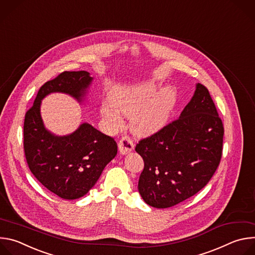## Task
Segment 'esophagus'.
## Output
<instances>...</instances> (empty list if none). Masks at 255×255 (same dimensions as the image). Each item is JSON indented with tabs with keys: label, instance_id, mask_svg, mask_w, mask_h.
Masks as SVG:
<instances>
[{
	"label": "esophagus",
	"instance_id": "obj_1",
	"mask_svg": "<svg viewBox=\"0 0 255 255\" xmlns=\"http://www.w3.org/2000/svg\"><path fill=\"white\" fill-rule=\"evenodd\" d=\"M118 148L121 154H127L134 149V144L130 137L124 136L118 142Z\"/></svg>",
	"mask_w": 255,
	"mask_h": 255
}]
</instances>
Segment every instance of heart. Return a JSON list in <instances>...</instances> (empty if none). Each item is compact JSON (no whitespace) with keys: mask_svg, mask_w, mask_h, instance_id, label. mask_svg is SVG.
I'll return each mask as SVG.
<instances>
[{"mask_svg":"<svg viewBox=\"0 0 255 255\" xmlns=\"http://www.w3.org/2000/svg\"><path fill=\"white\" fill-rule=\"evenodd\" d=\"M176 102V93L171 87L158 91L153 83L125 87L111 97V102L102 105V115L112 129L124 124V115H131L132 129L138 134H151L161 129L170 117Z\"/></svg>","mask_w":255,"mask_h":255,"instance_id":"1","label":"heart"}]
</instances>
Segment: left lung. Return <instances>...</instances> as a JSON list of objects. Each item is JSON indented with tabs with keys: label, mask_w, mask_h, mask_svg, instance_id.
Listing matches in <instances>:
<instances>
[{
	"label": "left lung",
	"mask_w": 255,
	"mask_h": 255,
	"mask_svg": "<svg viewBox=\"0 0 255 255\" xmlns=\"http://www.w3.org/2000/svg\"><path fill=\"white\" fill-rule=\"evenodd\" d=\"M223 135L222 120L208 89L197 84L178 119L136 145L144 161L138 181L144 202L164 209L201 191L219 166Z\"/></svg>",
	"instance_id": "obj_1"
}]
</instances>
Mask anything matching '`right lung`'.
<instances>
[{"label":"right lung","instance_id":"obj_1","mask_svg":"<svg viewBox=\"0 0 255 255\" xmlns=\"http://www.w3.org/2000/svg\"><path fill=\"white\" fill-rule=\"evenodd\" d=\"M93 82L90 72L63 71L38 91L24 121V151L28 166L40 183L64 200H76L95 186L105 166L117 154L114 138L89 123L68 135L48 131L40 113L41 101L63 93L82 103Z\"/></svg>","mask_w":255,"mask_h":255}]
</instances>
